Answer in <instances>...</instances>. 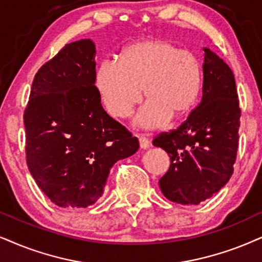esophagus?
Listing matches in <instances>:
<instances>
[{
    "mask_svg": "<svg viewBox=\"0 0 262 262\" xmlns=\"http://www.w3.org/2000/svg\"><path fill=\"white\" fill-rule=\"evenodd\" d=\"M138 138H139V144H140L141 148H147L150 146V141H148V139L145 137V135H138Z\"/></svg>",
    "mask_w": 262,
    "mask_h": 262,
    "instance_id": "1",
    "label": "esophagus"
}]
</instances>
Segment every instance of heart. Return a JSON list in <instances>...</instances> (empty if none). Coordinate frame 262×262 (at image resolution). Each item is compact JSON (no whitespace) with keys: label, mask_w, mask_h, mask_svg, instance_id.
<instances>
[{"label":"heart","mask_w":262,"mask_h":262,"mask_svg":"<svg viewBox=\"0 0 262 262\" xmlns=\"http://www.w3.org/2000/svg\"><path fill=\"white\" fill-rule=\"evenodd\" d=\"M203 64L190 49L163 37L134 42L121 52L118 64L104 62L97 74V87L108 114L125 118L141 101L146 105L138 122L145 128L158 127L169 117L188 114L200 98Z\"/></svg>","instance_id":"b5f03b06"}]
</instances>
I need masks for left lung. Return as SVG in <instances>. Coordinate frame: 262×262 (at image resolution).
Here are the masks:
<instances>
[{"mask_svg":"<svg viewBox=\"0 0 262 262\" xmlns=\"http://www.w3.org/2000/svg\"><path fill=\"white\" fill-rule=\"evenodd\" d=\"M202 100L177 129L154 145L170 157L160 179L162 193L178 204H200L225 186L233 173L241 107L234 76L223 59L204 48Z\"/></svg>","mask_w":262,"mask_h":262,"instance_id":"left-lung-1","label":"left lung"}]
</instances>
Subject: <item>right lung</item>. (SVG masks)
Segmentation results:
<instances>
[{
	"label": "right lung",
	"mask_w": 262,
	"mask_h": 262,
	"mask_svg": "<svg viewBox=\"0 0 262 262\" xmlns=\"http://www.w3.org/2000/svg\"><path fill=\"white\" fill-rule=\"evenodd\" d=\"M94 57L91 39L64 46L36 72L24 111L26 164L59 207L94 204L112 165L139 148L101 106Z\"/></svg>",
	"instance_id": "add662e5"
}]
</instances>
